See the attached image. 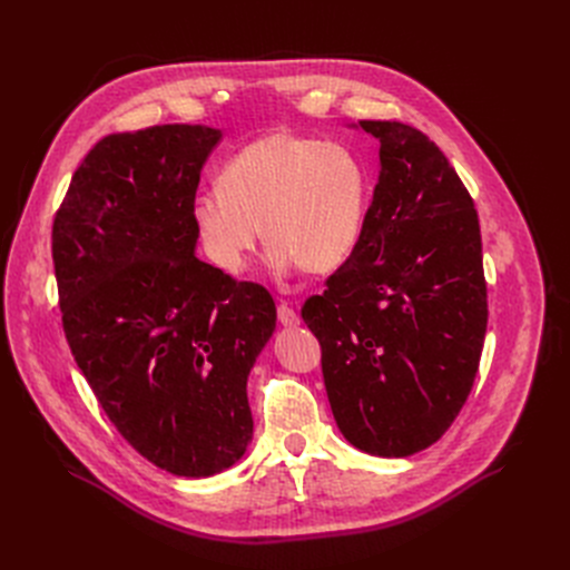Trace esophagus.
I'll use <instances>...</instances> for the list:
<instances>
[{"label": "esophagus", "mask_w": 570, "mask_h": 570, "mask_svg": "<svg viewBox=\"0 0 570 570\" xmlns=\"http://www.w3.org/2000/svg\"><path fill=\"white\" fill-rule=\"evenodd\" d=\"M278 322L283 324V327H296L299 324V315H296L294 308H289L287 304H278Z\"/></svg>", "instance_id": "34e87169"}]
</instances>
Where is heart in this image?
Here are the masks:
<instances>
[{"label":"heart","mask_w":570,"mask_h":570,"mask_svg":"<svg viewBox=\"0 0 570 570\" xmlns=\"http://www.w3.org/2000/svg\"><path fill=\"white\" fill-rule=\"evenodd\" d=\"M368 208V174L341 144L274 131L238 150L220 189L189 204L208 259L240 276L264 236L281 274L304 268L327 276L357 250Z\"/></svg>","instance_id":"heart-1"}]
</instances>
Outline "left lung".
<instances>
[{"mask_svg": "<svg viewBox=\"0 0 570 570\" xmlns=\"http://www.w3.org/2000/svg\"><path fill=\"white\" fill-rule=\"evenodd\" d=\"M381 144L357 250L302 308L322 345L334 420L350 445L411 456L466 403L487 332L478 213L422 131L360 120Z\"/></svg>", "mask_w": 570, "mask_h": 570, "instance_id": "8db88e82", "label": "left lung"}]
</instances>
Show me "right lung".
<instances>
[{"mask_svg": "<svg viewBox=\"0 0 570 570\" xmlns=\"http://www.w3.org/2000/svg\"><path fill=\"white\" fill-rule=\"evenodd\" d=\"M223 129L159 125L101 139L52 225L62 324L122 439L157 469L208 478L253 441L248 375L276 304L197 257L189 218Z\"/></svg>", "mask_w": 570, "mask_h": 570, "instance_id": "1", "label": "right lung"}]
</instances>
